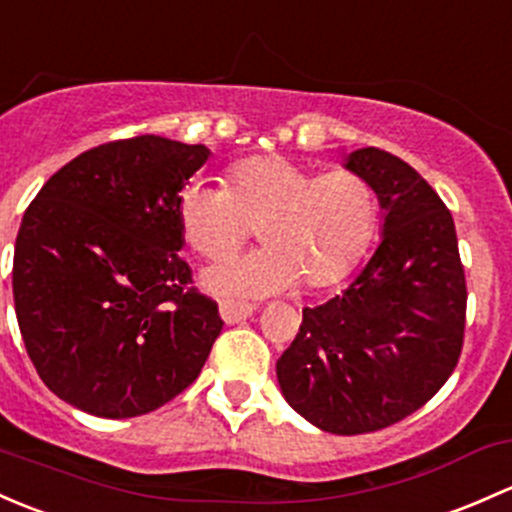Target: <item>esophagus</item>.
I'll return each mask as SVG.
<instances>
[{
	"label": "esophagus",
	"instance_id": "esophagus-1",
	"mask_svg": "<svg viewBox=\"0 0 512 512\" xmlns=\"http://www.w3.org/2000/svg\"><path fill=\"white\" fill-rule=\"evenodd\" d=\"M255 314V306L252 304H242V301H233V299H225L220 301V319L225 324H240V321L250 319Z\"/></svg>",
	"mask_w": 512,
	"mask_h": 512
}]
</instances>
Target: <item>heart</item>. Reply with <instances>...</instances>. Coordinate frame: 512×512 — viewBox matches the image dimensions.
<instances>
[{"label": "heart", "instance_id": "1", "mask_svg": "<svg viewBox=\"0 0 512 512\" xmlns=\"http://www.w3.org/2000/svg\"><path fill=\"white\" fill-rule=\"evenodd\" d=\"M176 218L188 247L211 260L233 252L257 225L265 250L208 267L203 284L223 297H265L299 279L319 289L346 277L373 240L378 196L355 171L314 176L270 154L230 166L225 188L188 181Z\"/></svg>", "mask_w": 512, "mask_h": 512}]
</instances>
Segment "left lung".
Returning a JSON list of instances; mask_svg holds the SVG:
<instances>
[{
    "instance_id": "8db88e82",
    "label": "left lung",
    "mask_w": 512,
    "mask_h": 512,
    "mask_svg": "<svg viewBox=\"0 0 512 512\" xmlns=\"http://www.w3.org/2000/svg\"><path fill=\"white\" fill-rule=\"evenodd\" d=\"M343 169L375 188L380 245L341 294L304 309L277 383L306 422L351 437L400 422L449 380L464 343L466 279L454 218L410 164L365 147Z\"/></svg>"
}]
</instances>
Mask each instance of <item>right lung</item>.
Masks as SVG:
<instances>
[{
	"label": "right lung",
	"instance_id": "1",
	"mask_svg": "<svg viewBox=\"0 0 512 512\" xmlns=\"http://www.w3.org/2000/svg\"><path fill=\"white\" fill-rule=\"evenodd\" d=\"M211 149L144 137L68 161L26 208L14 309L48 390L102 419L154 412L201 373L223 321L191 287L176 198Z\"/></svg>",
	"mask_w": 512,
	"mask_h": 512
}]
</instances>
